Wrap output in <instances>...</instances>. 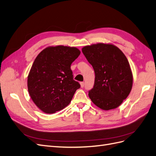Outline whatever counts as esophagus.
Returning a JSON list of instances; mask_svg holds the SVG:
<instances>
[{"mask_svg":"<svg viewBox=\"0 0 156 156\" xmlns=\"http://www.w3.org/2000/svg\"><path fill=\"white\" fill-rule=\"evenodd\" d=\"M80 84H81V87L83 88L84 86V82H81V83H80Z\"/></svg>","mask_w":156,"mask_h":156,"instance_id":"1","label":"esophagus"}]
</instances>
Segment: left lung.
Returning a JSON list of instances; mask_svg holds the SVG:
<instances>
[{
  "label": "left lung",
  "mask_w": 156,
  "mask_h": 156,
  "mask_svg": "<svg viewBox=\"0 0 156 156\" xmlns=\"http://www.w3.org/2000/svg\"><path fill=\"white\" fill-rule=\"evenodd\" d=\"M82 51L95 72L89 98L103 110L117 108L128 96L133 85V74L126 56L111 44L87 45Z\"/></svg>",
  "instance_id": "8db88e82"
}]
</instances>
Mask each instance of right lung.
Wrapping results in <instances>:
<instances>
[{"label":"right lung","mask_w":156,"mask_h":156,"mask_svg":"<svg viewBox=\"0 0 156 156\" xmlns=\"http://www.w3.org/2000/svg\"><path fill=\"white\" fill-rule=\"evenodd\" d=\"M81 52L74 47L49 46L36 56L28 75L27 87L35 105L53 114L69 104L80 88L73 80L71 64Z\"/></svg>","instance_id":"add662e5"}]
</instances>
